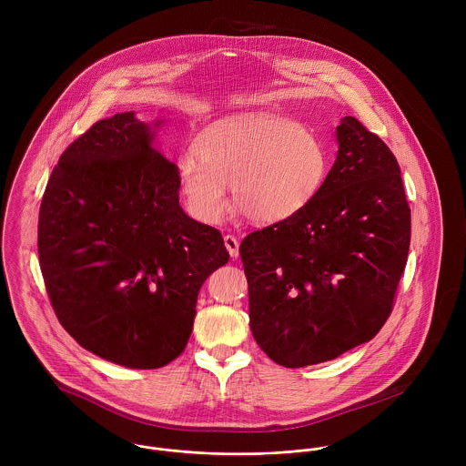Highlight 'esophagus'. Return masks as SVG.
Listing matches in <instances>:
<instances>
[{
  "label": "esophagus",
  "instance_id": "esophagus-1",
  "mask_svg": "<svg viewBox=\"0 0 466 466\" xmlns=\"http://www.w3.org/2000/svg\"><path fill=\"white\" fill-rule=\"evenodd\" d=\"M224 246H226L228 253L231 255V258H237V257H238V240H237V237L226 235V237H224Z\"/></svg>",
  "mask_w": 466,
  "mask_h": 466
}]
</instances>
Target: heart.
<instances>
[{
	"mask_svg": "<svg viewBox=\"0 0 466 466\" xmlns=\"http://www.w3.org/2000/svg\"><path fill=\"white\" fill-rule=\"evenodd\" d=\"M196 154L177 163L179 187L190 213L217 224L228 211L226 187L237 209L258 224L301 211L325 176L327 154L305 126L270 116L228 118L200 134Z\"/></svg>",
	"mask_w": 466,
	"mask_h": 466,
	"instance_id": "obj_1",
	"label": "heart"
}]
</instances>
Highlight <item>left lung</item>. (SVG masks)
Instances as JSON below:
<instances>
[{
	"instance_id": "left-lung-1",
	"label": "left lung",
	"mask_w": 466,
	"mask_h": 466,
	"mask_svg": "<svg viewBox=\"0 0 466 466\" xmlns=\"http://www.w3.org/2000/svg\"><path fill=\"white\" fill-rule=\"evenodd\" d=\"M335 131L337 157L312 200L240 244L251 332L285 368L371 340L407 264L410 209L397 157L353 116Z\"/></svg>"
}]
</instances>
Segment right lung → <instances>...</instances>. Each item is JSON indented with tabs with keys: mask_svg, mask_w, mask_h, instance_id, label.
Segmentation results:
<instances>
[{
	"mask_svg": "<svg viewBox=\"0 0 466 466\" xmlns=\"http://www.w3.org/2000/svg\"><path fill=\"white\" fill-rule=\"evenodd\" d=\"M152 137L133 111L91 126L54 168L37 228L41 272L65 330L134 370L183 353L200 287L229 260L220 231L179 206L177 167Z\"/></svg>",
	"mask_w": 466,
	"mask_h": 466,
	"instance_id": "right-lung-1",
	"label": "right lung"
}]
</instances>
